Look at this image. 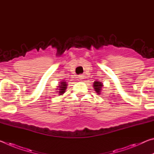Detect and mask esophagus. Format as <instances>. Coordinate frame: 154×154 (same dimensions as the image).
<instances>
[{
    "mask_svg": "<svg viewBox=\"0 0 154 154\" xmlns=\"http://www.w3.org/2000/svg\"><path fill=\"white\" fill-rule=\"evenodd\" d=\"M79 79H80V80H82L83 79H84V75H79Z\"/></svg>",
    "mask_w": 154,
    "mask_h": 154,
    "instance_id": "1",
    "label": "esophagus"
}]
</instances>
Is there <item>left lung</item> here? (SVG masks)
<instances>
[{
  "mask_svg": "<svg viewBox=\"0 0 154 154\" xmlns=\"http://www.w3.org/2000/svg\"><path fill=\"white\" fill-rule=\"evenodd\" d=\"M94 88L95 89V91L98 94H100V90H101V88L103 86V84L102 83H100V82H95L94 83Z\"/></svg>",
  "mask_w": 154,
  "mask_h": 154,
  "instance_id": "8db88e82",
  "label": "left lung"
}]
</instances>
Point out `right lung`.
Segmentation results:
<instances>
[{"label":"right lung","instance_id":"obj_1","mask_svg":"<svg viewBox=\"0 0 154 154\" xmlns=\"http://www.w3.org/2000/svg\"><path fill=\"white\" fill-rule=\"evenodd\" d=\"M66 85H67V84L66 83V82H63L62 83H61L60 84L59 90H60V91H59V92H60L59 95H61V94H63L65 92V90H66Z\"/></svg>","mask_w":154,"mask_h":154}]
</instances>
